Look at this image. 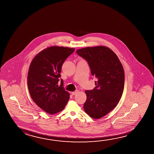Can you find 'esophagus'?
<instances>
[{
    "instance_id": "obj_1",
    "label": "esophagus",
    "mask_w": 154,
    "mask_h": 154,
    "mask_svg": "<svg viewBox=\"0 0 154 154\" xmlns=\"http://www.w3.org/2000/svg\"><path fill=\"white\" fill-rule=\"evenodd\" d=\"M78 92V90H76L75 91L72 92H71V94H72V95H76Z\"/></svg>"
}]
</instances>
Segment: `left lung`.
I'll list each match as a JSON object with an SVG mask.
<instances>
[{
  "label": "left lung",
  "mask_w": 154,
  "mask_h": 154,
  "mask_svg": "<svg viewBox=\"0 0 154 154\" xmlns=\"http://www.w3.org/2000/svg\"><path fill=\"white\" fill-rule=\"evenodd\" d=\"M76 53L89 64L92 76L97 78L96 86L86 90L84 111L94 119H100L118 104L124 87V71L119 58L105 46L87 47Z\"/></svg>",
  "instance_id": "left-lung-1"
}]
</instances>
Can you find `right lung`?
I'll use <instances>...</instances> for the list:
<instances>
[{
    "instance_id": "right-lung-1",
    "label": "right lung",
    "mask_w": 154,
    "mask_h": 154,
    "mask_svg": "<svg viewBox=\"0 0 154 154\" xmlns=\"http://www.w3.org/2000/svg\"><path fill=\"white\" fill-rule=\"evenodd\" d=\"M75 49L63 46L49 47L35 56L30 64L27 86L30 96L39 108L54 114L63 110L70 98L63 87L58 84L63 64Z\"/></svg>"
}]
</instances>
